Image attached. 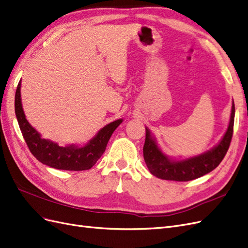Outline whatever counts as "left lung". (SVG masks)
I'll use <instances>...</instances> for the list:
<instances>
[{"mask_svg":"<svg viewBox=\"0 0 248 248\" xmlns=\"http://www.w3.org/2000/svg\"><path fill=\"white\" fill-rule=\"evenodd\" d=\"M234 119L235 104L232 101L228 130L224 133L219 144L210 151L183 160H174L163 154L149 129L146 128V140L142 151H144V159L150 172L157 178L181 182L190 181L213 170L218 167L228 152L232 137V129H234Z\"/></svg>","mask_w":248,"mask_h":248,"instance_id":"8db88e82","label":"left lung"}]
</instances>
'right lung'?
Returning a JSON list of instances; mask_svg holds the SVG:
<instances>
[{
	"label": "right lung",
	"instance_id": "obj_1",
	"mask_svg": "<svg viewBox=\"0 0 248 248\" xmlns=\"http://www.w3.org/2000/svg\"><path fill=\"white\" fill-rule=\"evenodd\" d=\"M20 82L16 92V115L27 145L31 153L41 163L50 168L65 170H90L106 151L108 140L123 120L119 119L101 128L84 147L70 145L61 147L49 140L42 139L40 133L26 119L20 98Z\"/></svg>",
	"mask_w": 248,
	"mask_h": 248
}]
</instances>
